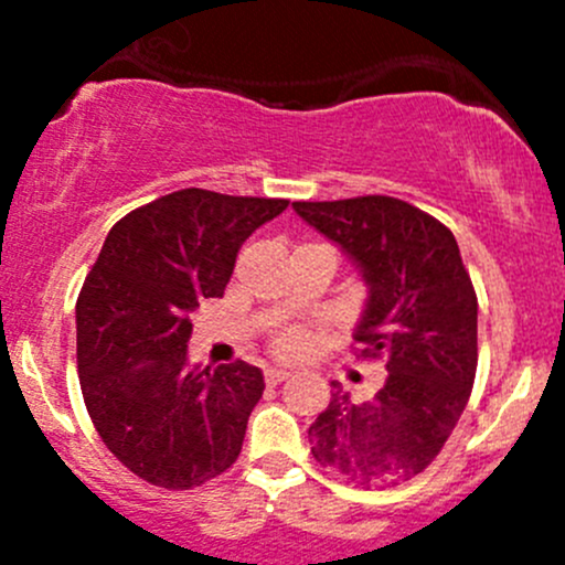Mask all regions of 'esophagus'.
Instances as JSON below:
<instances>
[{"label": "esophagus", "mask_w": 565, "mask_h": 565, "mask_svg": "<svg viewBox=\"0 0 565 565\" xmlns=\"http://www.w3.org/2000/svg\"><path fill=\"white\" fill-rule=\"evenodd\" d=\"M287 377H289V372H284V369H267V372H265V383L267 385H278V383H284Z\"/></svg>", "instance_id": "34e87169"}]
</instances>
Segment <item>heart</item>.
Returning <instances> with one entry per match:
<instances>
[{"label":"heart","mask_w":565,"mask_h":565,"mask_svg":"<svg viewBox=\"0 0 565 565\" xmlns=\"http://www.w3.org/2000/svg\"><path fill=\"white\" fill-rule=\"evenodd\" d=\"M306 347H309V335H306L303 330H289V333H284L281 339L276 341V350L281 352V355H300Z\"/></svg>","instance_id":"heart-1"}]
</instances>
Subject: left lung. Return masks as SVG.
Returning <instances> with one entry per match:
<instances>
[{
  "mask_svg": "<svg viewBox=\"0 0 565 565\" xmlns=\"http://www.w3.org/2000/svg\"><path fill=\"white\" fill-rule=\"evenodd\" d=\"M292 207L361 270L369 295L352 339L388 372L369 402L333 383L309 426L311 454L358 487L409 481L443 451L476 380L478 300L457 237L393 196Z\"/></svg>",
  "mask_w": 565,
  "mask_h": 565,
  "instance_id": "obj_1",
  "label": "left lung"
}]
</instances>
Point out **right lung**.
I'll use <instances>...</instances> for the list:
<instances>
[{"mask_svg": "<svg viewBox=\"0 0 565 565\" xmlns=\"http://www.w3.org/2000/svg\"><path fill=\"white\" fill-rule=\"evenodd\" d=\"M287 199L182 188L111 226L76 303L78 380L100 440L163 489L235 465L265 380L248 363L188 366L191 311L221 298L243 243Z\"/></svg>", "mask_w": 565, "mask_h": 565, "instance_id": "add662e5", "label": "right lung"}]
</instances>
